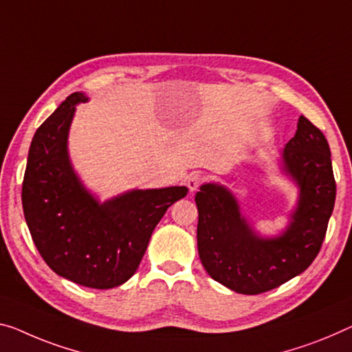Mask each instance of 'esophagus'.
Instances as JSON below:
<instances>
[{"label":"esophagus","mask_w":352,"mask_h":352,"mask_svg":"<svg viewBox=\"0 0 352 352\" xmlns=\"http://www.w3.org/2000/svg\"><path fill=\"white\" fill-rule=\"evenodd\" d=\"M203 182H204V176L199 175V173H192V175L187 176V187L190 188V192L197 190Z\"/></svg>","instance_id":"esophagus-1"}]
</instances>
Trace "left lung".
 Segmentation results:
<instances>
[{
	"instance_id": "obj_1",
	"label": "left lung",
	"mask_w": 352,
	"mask_h": 352,
	"mask_svg": "<svg viewBox=\"0 0 352 352\" xmlns=\"http://www.w3.org/2000/svg\"><path fill=\"white\" fill-rule=\"evenodd\" d=\"M282 159L299 187V201L288 228L277 237L258 236L226 187L204 184L195 195L199 259L215 282L239 294L266 293L302 274L326 237L337 195L326 137L300 116Z\"/></svg>"
}]
</instances>
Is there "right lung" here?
I'll return each mask as SVG.
<instances>
[{
    "instance_id": "right-lung-1",
    "label": "right lung",
    "mask_w": 352,
    "mask_h": 352,
    "mask_svg": "<svg viewBox=\"0 0 352 352\" xmlns=\"http://www.w3.org/2000/svg\"><path fill=\"white\" fill-rule=\"evenodd\" d=\"M70 94L37 129L28 153L21 204L32 241L53 272L96 289L126 283L138 269L151 234L187 187L131 190L99 203L70 165L67 135L75 105Z\"/></svg>"
}]
</instances>
